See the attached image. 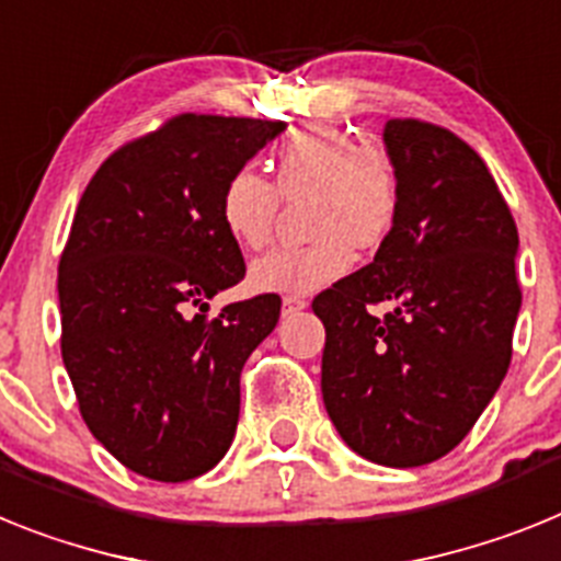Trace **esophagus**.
<instances>
[{"label": "esophagus", "instance_id": "esophagus-1", "mask_svg": "<svg viewBox=\"0 0 561 561\" xmlns=\"http://www.w3.org/2000/svg\"><path fill=\"white\" fill-rule=\"evenodd\" d=\"M305 308H308V301L301 299V296H285L282 299V316H296Z\"/></svg>", "mask_w": 561, "mask_h": 561}]
</instances>
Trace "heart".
I'll return each instance as SVG.
<instances>
[{"label": "heart", "instance_id": "b5f03b06", "mask_svg": "<svg viewBox=\"0 0 561 561\" xmlns=\"http://www.w3.org/2000/svg\"><path fill=\"white\" fill-rule=\"evenodd\" d=\"M274 186L253 169H237L220 192V222L242 248H262L282 199L310 194L308 245H285L253 260L248 282L260 294L305 296L344 276L355 248H378L401 208L398 172L378 146H358L333 126L290 135L274 158Z\"/></svg>", "mask_w": 561, "mask_h": 561}]
</instances>
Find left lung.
I'll use <instances>...</instances> for the list:
<instances>
[{
	"mask_svg": "<svg viewBox=\"0 0 561 561\" xmlns=\"http://www.w3.org/2000/svg\"><path fill=\"white\" fill-rule=\"evenodd\" d=\"M383 146L401 208L375 260L313 299L321 396L355 455L415 469L469 435L508 373L519 237L480 154L449 129L392 118Z\"/></svg>",
	"mask_w": 561,
	"mask_h": 561,
	"instance_id": "8db88e82",
	"label": "left lung"
}]
</instances>
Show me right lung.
I'll return each mask as SVG.
<instances>
[{"label": "right lung", "mask_w": 561, "mask_h": 561, "mask_svg": "<svg viewBox=\"0 0 561 561\" xmlns=\"http://www.w3.org/2000/svg\"><path fill=\"white\" fill-rule=\"evenodd\" d=\"M285 133L282 121L180 115L106 158L58 262L61 358L81 417L129 471L206 474L240 421V373L282 299H208L245 276L220 222L226 180Z\"/></svg>", "instance_id": "right-lung-1"}]
</instances>
